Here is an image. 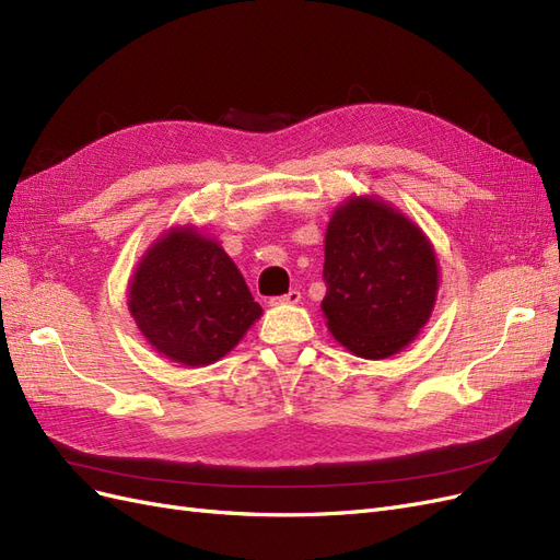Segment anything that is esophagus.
I'll use <instances>...</instances> for the list:
<instances>
[{
  "mask_svg": "<svg viewBox=\"0 0 560 560\" xmlns=\"http://www.w3.org/2000/svg\"><path fill=\"white\" fill-rule=\"evenodd\" d=\"M301 301V292L299 290H290L282 296H273L268 303L270 306H296V303Z\"/></svg>",
  "mask_w": 560,
  "mask_h": 560,
  "instance_id": "34e87169",
  "label": "esophagus"
}]
</instances>
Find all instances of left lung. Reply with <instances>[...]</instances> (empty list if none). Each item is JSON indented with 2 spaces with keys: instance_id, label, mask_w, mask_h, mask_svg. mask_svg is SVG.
Here are the masks:
<instances>
[{
  "instance_id": "obj_1",
  "label": "left lung",
  "mask_w": 560,
  "mask_h": 560,
  "mask_svg": "<svg viewBox=\"0 0 560 560\" xmlns=\"http://www.w3.org/2000/svg\"><path fill=\"white\" fill-rule=\"evenodd\" d=\"M322 278L331 336L364 360L393 358L409 346L430 319L439 290L428 235L369 196H352L334 210Z\"/></svg>"
}]
</instances>
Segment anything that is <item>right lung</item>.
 <instances>
[{"label": "right lung", "mask_w": 560, "mask_h": 560, "mask_svg": "<svg viewBox=\"0 0 560 560\" xmlns=\"http://www.w3.org/2000/svg\"><path fill=\"white\" fill-rule=\"evenodd\" d=\"M128 311L149 346L184 366H208L261 317L238 266L194 226L163 233L128 287Z\"/></svg>", "instance_id": "obj_1"}]
</instances>
